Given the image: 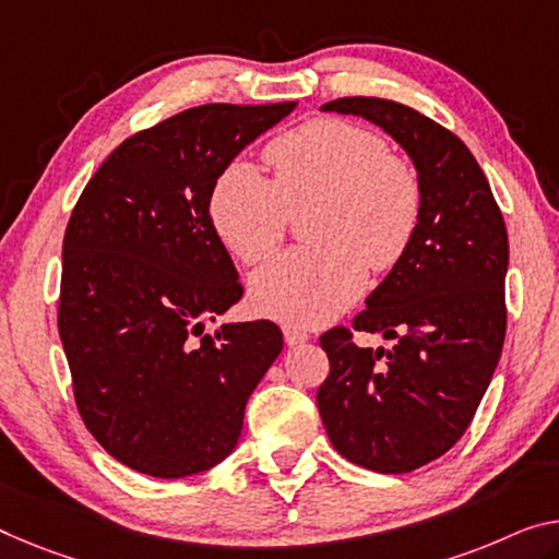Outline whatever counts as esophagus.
I'll return each instance as SVG.
<instances>
[{"label":"esophagus","instance_id":"1","mask_svg":"<svg viewBox=\"0 0 559 559\" xmlns=\"http://www.w3.org/2000/svg\"><path fill=\"white\" fill-rule=\"evenodd\" d=\"M282 332H285V342L289 347L295 345H305V342L309 340V332L297 328V324H282Z\"/></svg>","mask_w":559,"mask_h":559}]
</instances>
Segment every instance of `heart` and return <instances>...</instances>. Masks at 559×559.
Returning a JSON list of instances; mask_svg holds the SVG:
<instances>
[{"label": "heart", "instance_id": "1", "mask_svg": "<svg viewBox=\"0 0 559 559\" xmlns=\"http://www.w3.org/2000/svg\"><path fill=\"white\" fill-rule=\"evenodd\" d=\"M274 177L231 162L210 194L214 235L245 264L280 250L289 214L312 207L305 239L257 274L252 302L289 324H322L362 295L367 267L388 272L415 242L423 185L415 167L365 127L314 119L267 147Z\"/></svg>", "mask_w": 559, "mask_h": 559}]
</instances>
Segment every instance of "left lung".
I'll return each mask as SVG.
<instances>
[{
	"mask_svg": "<svg viewBox=\"0 0 559 559\" xmlns=\"http://www.w3.org/2000/svg\"><path fill=\"white\" fill-rule=\"evenodd\" d=\"M320 109L388 132L423 185L415 242L355 317V330L382 332L394 345L357 347L345 328L320 337L330 374L317 407L334 450L359 467L400 475L442 457L489 388L508 328V229L485 171L442 124L380 97Z\"/></svg>",
	"mask_w": 559,
	"mask_h": 559,
	"instance_id": "left-lung-1",
	"label": "left lung"
}]
</instances>
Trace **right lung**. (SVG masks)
Returning a JSON list of instances; mask_svg holds the SVG:
<instances>
[{
	"label": "right lung",
	"mask_w": 559,
	"mask_h": 559,
	"mask_svg": "<svg viewBox=\"0 0 559 559\" xmlns=\"http://www.w3.org/2000/svg\"><path fill=\"white\" fill-rule=\"evenodd\" d=\"M297 102L202 105L124 140L90 179L62 245L59 337L80 415L111 457L177 479L237 448L282 352L270 320L204 322L242 297L214 235L217 177Z\"/></svg>",
	"instance_id": "obj_1"
}]
</instances>
